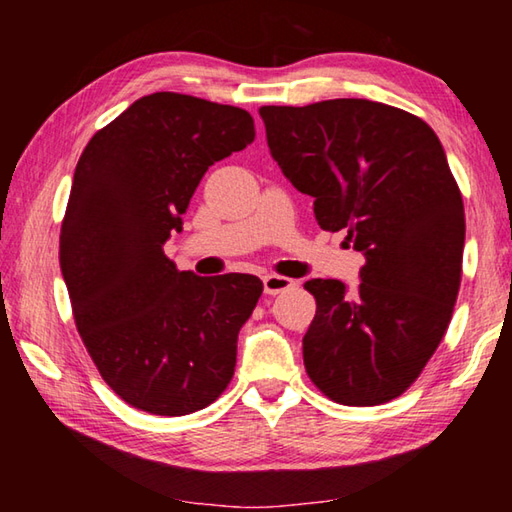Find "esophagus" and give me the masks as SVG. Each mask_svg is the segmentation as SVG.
<instances>
[{"mask_svg":"<svg viewBox=\"0 0 512 512\" xmlns=\"http://www.w3.org/2000/svg\"><path fill=\"white\" fill-rule=\"evenodd\" d=\"M293 284L296 282L289 280V277H284V275H275V273L264 275V293H268V296H277V293L289 291Z\"/></svg>","mask_w":512,"mask_h":512,"instance_id":"obj_1","label":"esophagus"}]
</instances>
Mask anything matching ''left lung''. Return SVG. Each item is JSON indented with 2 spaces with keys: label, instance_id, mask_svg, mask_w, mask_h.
Returning <instances> with one entry per match:
<instances>
[{
  "label": "left lung",
  "instance_id": "obj_1",
  "mask_svg": "<svg viewBox=\"0 0 512 512\" xmlns=\"http://www.w3.org/2000/svg\"><path fill=\"white\" fill-rule=\"evenodd\" d=\"M273 160L314 198L323 230L366 257L354 291L309 280L316 298L302 357L334 402L395 400L443 341L461 287L465 212L438 135L411 112L368 99L262 106Z\"/></svg>",
  "mask_w": 512,
  "mask_h": 512
}]
</instances>
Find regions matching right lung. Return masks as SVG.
Wrapping results in <instances>:
<instances>
[{
    "label": "right lung",
    "mask_w": 512,
    "mask_h": 512,
    "mask_svg": "<svg viewBox=\"0 0 512 512\" xmlns=\"http://www.w3.org/2000/svg\"><path fill=\"white\" fill-rule=\"evenodd\" d=\"M253 140L246 110L155 92L94 133L76 164L60 268L94 366L135 409L201 411L235 375L262 280L178 271L164 244L205 171Z\"/></svg>",
    "instance_id": "obj_1"
}]
</instances>
